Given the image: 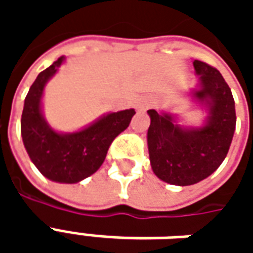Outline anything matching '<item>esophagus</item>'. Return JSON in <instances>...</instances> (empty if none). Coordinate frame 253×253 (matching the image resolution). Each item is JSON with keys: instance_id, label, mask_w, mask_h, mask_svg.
I'll use <instances>...</instances> for the list:
<instances>
[{"instance_id": "obj_1", "label": "esophagus", "mask_w": 253, "mask_h": 253, "mask_svg": "<svg viewBox=\"0 0 253 253\" xmlns=\"http://www.w3.org/2000/svg\"><path fill=\"white\" fill-rule=\"evenodd\" d=\"M146 108V104H138V110L139 111H143Z\"/></svg>"}]
</instances>
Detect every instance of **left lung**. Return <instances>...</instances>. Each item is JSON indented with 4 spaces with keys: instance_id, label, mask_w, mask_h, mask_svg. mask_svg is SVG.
<instances>
[{
    "instance_id": "left-lung-1",
    "label": "left lung",
    "mask_w": 253,
    "mask_h": 253,
    "mask_svg": "<svg viewBox=\"0 0 253 253\" xmlns=\"http://www.w3.org/2000/svg\"><path fill=\"white\" fill-rule=\"evenodd\" d=\"M198 84L188 90L206 112L201 126H184L175 114L149 110L148 149L154 175L173 186H191L215 172L226 157L236 130L232 90L221 73L194 61Z\"/></svg>"
}]
</instances>
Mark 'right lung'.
<instances>
[{
  "label": "right lung",
  "instance_id": "1",
  "mask_svg": "<svg viewBox=\"0 0 253 253\" xmlns=\"http://www.w3.org/2000/svg\"><path fill=\"white\" fill-rule=\"evenodd\" d=\"M65 57L39 73L24 100L21 137L31 161L48 180L74 184L93 175L104 163L108 148L125 131L135 110L108 112L81 130L62 132L54 130L43 115V92L57 74Z\"/></svg>",
  "mask_w": 253,
  "mask_h": 253
}]
</instances>
